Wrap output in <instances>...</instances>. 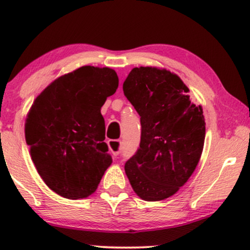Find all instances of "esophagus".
Wrapping results in <instances>:
<instances>
[{
  "mask_svg": "<svg viewBox=\"0 0 250 250\" xmlns=\"http://www.w3.org/2000/svg\"><path fill=\"white\" fill-rule=\"evenodd\" d=\"M108 146H110V149L113 155H118L122 151V142L120 140H110Z\"/></svg>",
  "mask_w": 250,
  "mask_h": 250,
  "instance_id": "obj_1",
  "label": "esophagus"
}]
</instances>
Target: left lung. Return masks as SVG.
<instances>
[{"instance_id": "obj_1", "label": "left lung", "mask_w": 250, "mask_h": 250, "mask_svg": "<svg viewBox=\"0 0 250 250\" xmlns=\"http://www.w3.org/2000/svg\"><path fill=\"white\" fill-rule=\"evenodd\" d=\"M123 90L142 124L139 149L126 161L125 173L140 199L165 200L198 166L206 136L204 111L190 102L181 78L166 69L134 67Z\"/></svg>"}]
</instances>
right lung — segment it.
Returning <instances> with one entry per match:
<instances>
[{"label": "right lung", "instance_id": "1", "mask_svg": "<svg viewBox=\"0 0 250 250\" xmlns=\"http://www.w3.org/2000/svg\"><path fill=\"white\" fill-rule=\"evenodd\" d=\"M118 84L113 69L85 65L55 79L31 105L25 142L38 174L58 195L87 198L112 164L101 108Z\"/></svg>", "mask_w": 250, "mask_h": 250}]
</instances>
